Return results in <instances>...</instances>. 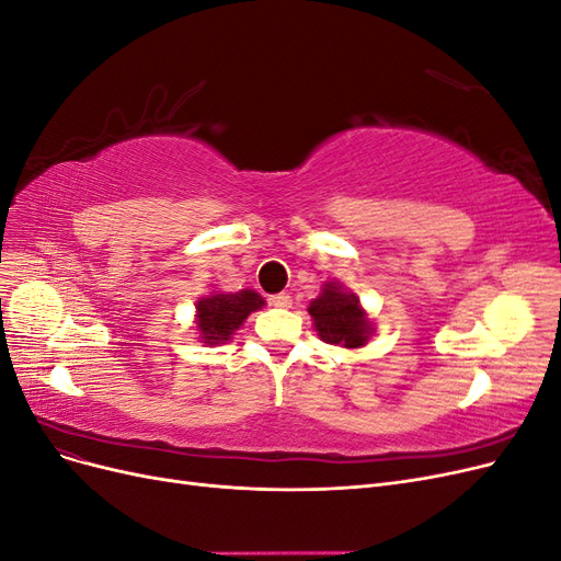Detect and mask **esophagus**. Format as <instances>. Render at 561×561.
I'll return each instance as SVG.
<instances>
[{
    "label": "esophagus",
    "mask_w": 561,
    "mask_h": 561,
    "mask_svg": "<svg viewBox=\"0 0 561 561\" xmlns=\"http://www.w3.org/2000/svg\"><path fill=\"white\" fill-rule=\"evenodd\" d=\"M268 301L274 304V307H278V309H287L293 304V297L287 295V293H278V295H271Z\"/></svg>",
    "instance_id": "1"
}]
</instances>
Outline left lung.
<instances>
[{
	"label": "left lung",
	"mask_w": 561,
	"mask_h": 561,
	"mask_svg": "<svg viewBox=\"0 0 561 561\" xmlns=\"http://www.w3.org/2000/svg\"><path fill=\"white\" fill-rule=\"evenodd\" d=\"M309 313L325 344L360 348L371 334V322L360 307V299L336 280L322 285V293L309 304Z\"/></svg>",
	"instance_id": "obj_1"
}]
</instances>
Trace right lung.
<instances>
[{
  "mask_svg": "<svg viewBox=\"0 0 561 561\" xmlns=\"http://www.w3.org/2000/svg\"><path fill=\"white\" fill-rule=\"evenodd\" d=\"M264 307V299L254 290L213 293L196 301V325L201 342L208 346L227 344L245 318Z\"/></svg>",
  "mask_w": 561,
  "mask_h": 561,
  "instance_id": "1",
  "label": "right lung"
}]
</instances>
